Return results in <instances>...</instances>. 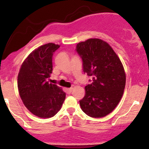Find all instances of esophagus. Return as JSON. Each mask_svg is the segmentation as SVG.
I'll return each mask as SVG.
<instances>
[{
    "instance_id": "1",
    "label": "esophagus",
    "mask_w": 149,
    "mask_h": 149,
    "mask_svg": "<svg viewBox=\"0 0 149 149\" xmlns=\"http://www.w3.org/2000/svg\"><path fill=\"white\" fill-rule=\"evenodd\" d=\"M72 89H73V88H72V87H70V88H65L66 93H68V94H70V93L72 91Z\"/></svg>"
}]
</instances>
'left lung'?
<instances>
[{"mask_svg":"<svg viewBox=\"0 0 149 149\" xmlns=\"http://www.w3.org/2000/svg\"><path fill=\"white\" fill-rule=\"evenodd\" d=\"M76 50L82 59L84 73L91 77L79 101L81 108L91 118H103L120 101L125 86L124 68L112 48L100 39L79 42Z\"/></svg>","mask_w":149,"mask_h":149,"instance_id":"left-lung-1","label":"left lung"}]
</instances>
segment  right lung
Segmentation results:
<instances>
[{
    "label": "right lung",
    "mask_w": 149,
    "mask_h": 149,
    "mask_svg": "<svg viewBox=\"0 0 149 149\" xmlns=\"http://www.w3.org/2000/svg\"><path fill=\"white\" fill-rule=\"evenodd\" d=\"M60 47L54 43L39 47L26 58L18 75V88L26 108L42 118L53 117L61 109L65 93L47 79L52 72V56Z\"/></svg>",
    "instance_id": "add662e5"
}]
</instances>
